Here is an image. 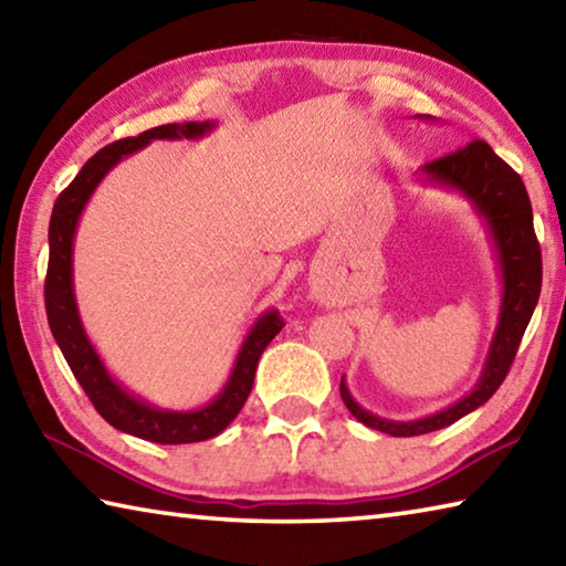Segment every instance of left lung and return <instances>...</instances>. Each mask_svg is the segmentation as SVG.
<instances>
[{
	"mask_svg": "<svg viewBox=\"0 0 566 566\" xmlns=\"http://www.w3.org/2000/svg\"><path fill=\"white\" fill-rule=\"evenodd\" d=\"M418 118L434 122V116L430 114H418ZM420 181L424 186L460 191L478 211L484 226H488L500 265L502 303L497 328H494L480 380L462 400L450 405V408L432 412L420 420H385L360 408L353 400L345 378L340 380V398L345 408L353 412V418L373 430L392 434V438H415V434L442 430L488 402L497 392L502 380L507 378L510 365L514 355H517L520 340L524 331H527L534 308H537L542 291V251L537 235H534L527 188H524L520 174H514L492 151L490 144L478 138V142H470L468 146L458 148V151L434 158V161L422 166Z\"/></svg>",
	"mask_w": 566,
	"mask_h": 566,
	"instance_id": "8db88e82",
	"label": "left lung"
}]
</instances>
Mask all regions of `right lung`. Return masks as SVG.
I'll return each instance as SVG.
<instances>
[{"label":"right lung","mask_w":566,"mask_h":566,"mask_svg":"<svg viewBox=\"0 0 566 566\" xmlns=\"http://www.w3.org/2000/svg\"><path fill=\"white\" fill-rule=\"evenodd\" d=\"M216 122H186V124H166L148 128L134 138L114 142L96 151L82 166V171L59 193L52 221H49V268L44 283V303L49 328L59 348L64 353V360L72 368L74 378L82 385L88 400L102 418L114 424L116 430L134 438H142L158 444H188L211 440L218 432H223L228 424L248 400L253 388L255 368L261 360V353L268 348L277 333L283 328V321L277 311H265L261 318L248 331L241 350L235 355L233 370L228 375L223 390L216 398L196 410H161L156 405L136 398L122 382L112 378L104 360L98 358L96 348L88 340V335L78 318L76 298H74V233L82 218L84 206L96 191V186L104 181V176L122 161V158L142 151L156 138L178 142V138H201L213 132Z\"/></svg>","instance_id":"1"}]
</instances>
